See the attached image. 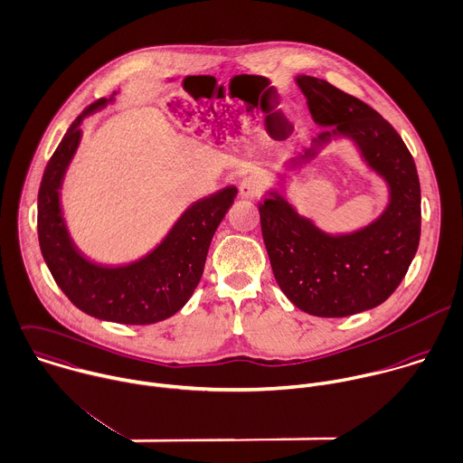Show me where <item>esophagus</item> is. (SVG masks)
I'll return each instance as SVG.
<instances>
[{
    "label": "esophagus",
    "instance_id": "1",
    "mask_svg": "<svg viewBox=\"0 0 463 463\" xmlns=\"http://www.w3.org/2000/svg\"><path fill=\"white\" fill-rule=\"evenodd\" d=\"M262 192V181L257 175H248L241 181L239 194L242 199H255Z\"/></svg>",
    "mask_w": 463,
    "mask_h": 463
}]
</instances>
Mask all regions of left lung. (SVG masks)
<instances>
[{
	"mask_svg": "<svg viewBox=\"0 0 463 463\" xmlns=\"http://www.w3.org/2000/svg\"><path fill=\"white\" fill-rule=\"evenodd\" d=\"M295 82L323 131L291 161L307 163L330 140L345 138L388 190L384 210L370 224L341 233L321 230L280 186L259 206L282 293L307 314L343 317L381 306L408 273L420 241L419 174L399 133L375 109L323 79L297 75Z\"/></svg>",
	"mask_w": 463,
	"mask_h": 463,
	"instance_id": "left-lung-1",
	"label": "left lung"
}]
</instances>
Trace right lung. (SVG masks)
I'll list each match as a JSON object with an SVG mask.
<instances>
[{"label":"right lung","mask_w":463,"mask_h":463,"mask_svg":"<svg viewBox=\"0 0 463 463\" xmlns=\"http://www.w3.org/2000/svg\"><path fill=\"white\" fill-rule=\"evenodd\" d=\"M117 95L84 109L50 157L37 195V235L53 280L75 307L104 321L151 325L174 316L194 295L212 237L233 204L237 186L194 201L155 248L137 260L102 264L86 257L70 235L61 188L82 138V122Z\"/></svg>","instance_id":"obj_1"}]
</instances>
